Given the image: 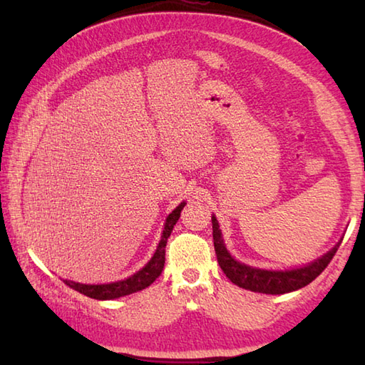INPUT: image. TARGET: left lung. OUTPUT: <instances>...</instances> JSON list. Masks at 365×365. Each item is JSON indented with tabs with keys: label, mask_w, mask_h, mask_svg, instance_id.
<instances>
[{
	"label": "left lung",
	"mask_w": 365,
	"mask_h": 365,
	"mask_svg": "<svg viewBox=\"0 0 365 365\" xmlns=\"http://www.w3.org/2000/svg\"><path fill=\"white\" fill-rule=\"evenodd\" d=\"M212 224L216 259H218V263L221 269L224 271V274L230 279V282L242 287V289L267 294L289 293L311 284L314 279L317 276H320L322 271L328 267V263L334 257V254L337 252L339 246L344 240L340 238L332 250H329L327 254H323L322 257L317 260L307 263L304 267L290 269H263L246 265V263H242L232 257V254L227 251L226 245H224L220 224L215 215H212Z\"/></svg>",
	"instance_id": "1"
}]
</instances>
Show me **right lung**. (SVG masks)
Listing matches in <instances>:
<instances>
[{"label": "right lung", "mask_w": 365, "mask_h": 365, "mask_svg": "<svg viewBox=\"0 0 365 365\" xmlns=\"http://www.w3.org/2000/svg\"><path fill=\"white\" fill-rule=\"evenodd\" d=\"M187 202H180L178 204L173 212L168 215L165 227H163V234H161V240L155 250L152 259L145 263V265L136 271L135 274H131L127 279H122V281L118 282H110V284H80V282H73L68 281V279H63V281L71 287V289L80 292L83 294H86L89 298L94 299H115L120 297H127V294L136 293L139 290L145 289L150 284H153L155 279H157L163 268H165V247L168 243V238L173 232L175 222L180 218V213L183 210V207Z\"/></svg>", "instance_id": "right-lung-1"}]
</instances>
